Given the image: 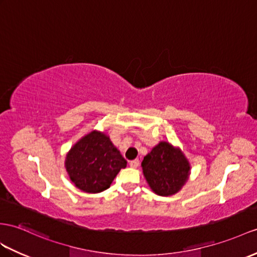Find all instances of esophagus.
Here are the masks:
<instances>
[{
  "instance_id": "obj_1",
  "label": "esophagus",
  "mask_w": 257,
  "mask_h": 257,
  "mask_svg": "<svg viewBox=\"0 0 257 257\" xmlns=\"http://www.w3.org/2000/svg\"><path fill=\"white\" fill-rule=\"evenodd\" d=\"M140 166V160L139 159H134L132 161H130V167L131 168H137Z\"/></svg>"
}]
</instances>
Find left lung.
I'll use <instances>...</instances> for the list:
<instances>
[{
  "label": "left lung",
  "instance_id": "1",
  "mask_svg": "<svg viewBox=\"0 0 257 257\" xmlns=\"http://www.w3.org/2000/svg\"><path fill=\"white\" fill-rule=\"evenodd\" d=\"M143 173L148 185L157 195L170 196L178 193L189 179V160L177 147L160 142L144 157Z\"/></svg>",
  "mask_w": 257,
  "mask_h": 257
}]
</instances>
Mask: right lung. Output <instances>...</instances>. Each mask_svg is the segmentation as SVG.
<instances>
[{
  "label": "right lung",
  "instance_id": "1",
  "mask_svg": "<svg viewBox=\"0 0 257 257\" xmlns=\"http://www.w3.org/2000/svg\"><path fill=\"white\" fill-rule=\"evenodd\" d=\"M126 160L109 136L92 131L75 144L65 159V168L74 185L86 193H100L110 187Z\"/></svg>",
  "mask_w": 257,
  "mask_h": 257
}]
</instances>
